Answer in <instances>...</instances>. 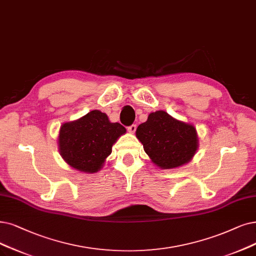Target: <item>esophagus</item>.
Wrapping results in <instances>:
<instances>
[{"label": "esophagus", "mask_w": 256, "mask_h": 256, "mask_svg": "<svg viewBox=\"0 0 256 256\" xmlns=\"http://www.w3.org/2000/svg\"><path fill=\"white\" fill-rule=\"evenodd\" d=\"M127 130L130 132V134H134L136 130V124H132L129 127H127Z\"/></svg>", "instance_id": "1"}]
</instances>
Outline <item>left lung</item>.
I'll return each instance as SVG.
<instances>
[{"label": "left lung", "instance_id": "left-lung-1", "mask_svg": "<svg viewBox=\"0 0 256 256\" xmlns=\"http://www.w3.org/2000/svg\"><path fill=\"white\" fill-rule=\"evenodd\" d=\"M136 136L152 162L162 169L184 165L198 150L196 128L162 110L149 114L138 127Z\"/></svg>", "mask_w": 256, "mask_h": 256}]
</instances>
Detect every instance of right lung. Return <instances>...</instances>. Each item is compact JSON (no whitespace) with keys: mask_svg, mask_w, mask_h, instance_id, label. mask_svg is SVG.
Wrapping results in <instances>:
<instances>
[{"mask_svg":"<svg viewBox=\"0 0 256 256\" xmlns=\"http://www.w3.org/2000/svg\"><path fill=\"white\" fill-rule=\"evenodd\" d=\"M125 132L124 126L110 122L103 112L92 110L82 118L65 122L60 127V156L78 171L96 172L111 153L112 145Z\"/></svg>","mask_w":256,"mask_h":256,"instance_id":"right-lung-1","label":"right lung"}]
</instances>
